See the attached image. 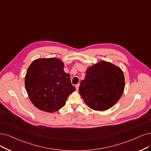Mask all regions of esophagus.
<instances>
[{
	"label": "esophagus",
	"mask_w": 151,
	"mask_h": 151,
	"mask_svg": "<svg viewBox=\"0 0 151 151\" xmlns=\"http://www.w3.org/2000/svg\"><path fill=\"white\" fill-rule=\"evenodd\" d=\"M79 86H80V84H78V85H76V90H77V91L78 90Z\"/></svg>",
	"instance_id": "1"
}]
</instances>
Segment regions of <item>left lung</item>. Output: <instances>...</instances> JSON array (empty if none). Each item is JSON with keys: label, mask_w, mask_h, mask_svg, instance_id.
I'll list each match as a JSON object with an SVG mask.
<instances>
[{"label": "left lung", "mask_w": 151, "mask_h": 151, "mask_svg": "<svg viewBox=\"0 0 151 151\" xmlns=\"http://www.w3.org/2000/svg\"><path fill=\"white\" fill-rule=\"evenodd\" d=\"M124 86L121 69L113 63L101 61L88 68L85 79L81 81L79 92L91 109L104 111L119 101Z\"/></svg>", "instance_id": "obj_1"}]
</instances>
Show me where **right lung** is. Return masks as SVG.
<instances>
[{
	"label": "right lung",
	"instance_id": "right-lung-1",
	"mask_svg": "<svg viewBox=\"0 0 151 151\" xmlns=\"http://www.w3.org/2000/svg\"><path fill=\"white\" fill-rule=\"evenodd\" d=\"M64 66L58 58H38L27 69L25 88L31 102L38 109L48 113L57 111L75 91Z\"/></svg>",
	"mask_w": 151,
	"mask_h": 151
}]
</instances>
